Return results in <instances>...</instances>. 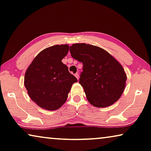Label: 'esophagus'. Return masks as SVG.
Returning a JSON list of instances; mask_svg holds the SVG:
<instances>
[{"instance_id":"34e87169","label":"esophagus","mask_w":151,"mask_h":151,"mask_svg":"<svg viewBox=\"0 0 151 151\" xmlns=\"http://www.w3.org/2000/svg\"><path fill=\"white\" fill-rule=\"evenodd\" d=\"M75 77L77 78V79H78V76H78V73L75 74Z\"/></svg>"}]
</instances>
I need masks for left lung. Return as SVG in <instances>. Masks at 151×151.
<instances>
[{
    "label": "left lung",
    "mask_w": 151,
    "mask_h": 151,
    "mask_svg": "<svg viewBox=\"0 0 151 151\" xmlns=\"http://www.w3.org/2000/svg\"><path fill=\"white\" fill-rule=\"evenodd\" d=\"M71 56L82 62L79 83L87 100L93 106H110L123 93L127 76L113 56L100 47L85 43L70 47Z\"/></svg>",
    "instance_id": "obj_1"
}]
</instances>
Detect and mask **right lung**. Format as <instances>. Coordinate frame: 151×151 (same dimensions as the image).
Returning <instances> with one entry per match:
<instances>
[{"label": "right lung", "instance_id": "obj_1", "mask_svg": "<svg viewBox=\"0 0 151 151\" xmlns=\"http://www.w3.org/2000/svg\"><path fill=\"white\" fill-rule=\"evenodd\" d=\"M68 45H55L38 54L28 66L24 85L31 100L42 109L55 111L66 102L72 85L77 82L62 60Z\"/></svg>", "mask_w": 151, "mask_h": 151}]
</instances>
